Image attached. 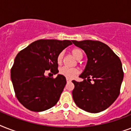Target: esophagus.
Returning <instances> with one entry per match:
<instances>
[{"instance_id": "esophagus-1", "label": "esophagus", "mask_w": 131, "mask_h": 131, "mask_svg": "<svg viewBox=\"0 0 131 131\" xmlns=\"http://www.w3.org/2000/svg\"><path fill=\"white\" fill-rule=\"evenodd\" d=\"M67 82H71V79H69V78H67Z\"/></svg>"}]
</instances>
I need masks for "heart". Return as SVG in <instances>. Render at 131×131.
Returning a JSON list of instances; mask_svg holds the SVG:
<instances>
[{
    "instance_id": "heart-1",
    "label": "heart",
    "mask_w": 131,
    "mask_h": 131,
    "mask_svg": "<svg viewBox=\"0 0 131 131\" xmlns=\"http://www.w3.org/2000/svg\"><path fill=\"white\" fill-rule=\"evenodd\" d=\"M72 56H73L76 60H80L83 57V51L81 49L79 48H74L71 51ZM64 53L61 52L58 54L57 57V62L58 64H61L63 60ZM59 73L60 75L64 76L69 79H73L79 73V70L75 68H68L66 67H63L60 69Z\"/></svg>"
}]
</instances>
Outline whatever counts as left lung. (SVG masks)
<instances>
[{
	"label": "left lung",
	"mask_w": 131,
	"mask_h": 131,
	"mask_svg": "<svg viewBox=\"0 0 131 131\" xmlns=\"http://www.w3.org/2000/svg\"><path fill=\"white\" fill-rule=\"evenodd\" d=\"M72 42L83 49L88 58L85 69L80 75L84 81H72L75 85L72 92L74 102L80 109L90 113L104 111L120 94L124 78L120 58L108 45L101 41L73 40ZM91 78L94 81L92 83Z\"/></svg>",
	"instance_id": "obj_1"
}]
</instances>
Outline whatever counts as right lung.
Returning a JSON list of instances; mask_svg holds the SVG:
<instances>
[{
    "label": "right lung",
    "instance_id": "right-lung-1",
    "mask_svg": "<svg viewBox=\"0 0 131 131\" xmlns=\"http://www.w3.org/2000/svg\"><path fill=\"white\" fill-rule=\"evenodd\" d=\"M72 41L41 39L32 42L17 53L11 69V79L16 97L26 109L43 112L57 103L66 84L64 76L57 74V57Z\"/></svg>",
    "mask_w": 131,
    "mask_h": 131
}]
</instances>
